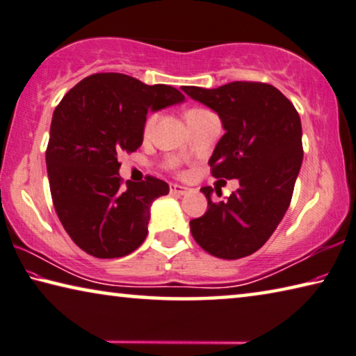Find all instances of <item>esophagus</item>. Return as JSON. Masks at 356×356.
<instances>
[{
	"instance_id": "esophagus-1",
	"label": "esophagus",
	"mask_w": 356,
	"mask_h": 356,
	"mask_svg": "<svg viewBox=\"0 0 356 356\" xmlns=\"http://www.w3.org/2000/svg\"><path fill=\"white\" fill-rule=\"evenodd\" d=\"M170 192L173 195H188L192 192L191 188H186V186L181 184H170Z\"/></svg>"
}]
</instances>
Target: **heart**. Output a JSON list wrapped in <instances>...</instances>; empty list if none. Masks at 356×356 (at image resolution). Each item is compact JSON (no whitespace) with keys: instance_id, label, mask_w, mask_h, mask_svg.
<instances>
[{"instance_id":"obj_1","label":"heart","mask_w":356,"mask_h":356,"mask_svg":"<svg viewBox=\"0 0 356 356\" xmlns=\"http://www.w3.org/2000/svg\"><path fill=\"white\" fill-rule=\"evenodd\" d=\"M205 113H209L208 110H203V108H192L191 112L188 113V118H192V116H200V115H205ZM156 120H157V115L156 113H151L149 116H148V120H147V123H145V132H151V129H153V126H154V123H156Z\"/></svg>"}]
</instances>
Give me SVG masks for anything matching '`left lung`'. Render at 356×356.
Returning <instances> with one entry per match:
<instances>
[{
  "label": "left lung",
  "mask_w": 356,
  "mask_h": 356,
  "mask_svg": "<svg viewBox=\"0 0 356 356\" xmlns=\"http://www.w3.org/2000/svg\"><path fill=\"white\" fill-rule=\"evenodd\" d=\"M183 91L216 112L225 131L208 161L213 177L240 183L219 203L213 202L209 186L200 189L208 209L191 220V233L214 257H246L268 241L292 200L302 162L300 115L266 83L232 81L213 90L183 86Z\"/></svg>",
  "instance_id": "8db88e82"
}]
</instances>
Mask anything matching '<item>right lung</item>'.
<instances>
[{"label":"right lung","mask_w":356,"mask_h":356,"mask_svg":"<svg viewBox=\"0 0 356 356\" xmlns=\"http://www.w3.org/2000/svg\"><path fill=\"white\" fill-rule=\"evenodd\" d=\"M184 99L173 86L104 72L58 104L45 153L51 200L67 235L92 257H124L147 238L151 203L170 188L153 177L121 186L118 156L142 147L148 112Z\"/></svg>","instance_id":"obj_1"}]
</instances>
